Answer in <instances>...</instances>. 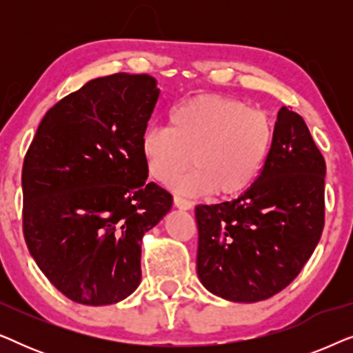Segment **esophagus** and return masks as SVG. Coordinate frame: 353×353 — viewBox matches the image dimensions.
Masks as SVG:
<instances>
[{"label":"esophagus","mask_w":353,"mask_h":353,"mask_svg":"<svg viewBox=\"0 0 353 353\" xmlns=\"http://www.w3.org/2000/svg\"><path fill=\"white\" fill-rule=\"evenodd\" d=\"M173 205H175L176 209H180V210H190L192 207L190 201L183 199V197H180V196L173 197Z\"/></svg>","instance_id":"esophagus-1"}]
</instances>
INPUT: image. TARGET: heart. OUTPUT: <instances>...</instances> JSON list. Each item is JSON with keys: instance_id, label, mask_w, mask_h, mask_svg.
Listing matches in <instances>:
<instances>
[{"instance_id": "b5f03b06", "label": "heart", "mask_w": 353, "mask_h": 353, "mask_svg": "<svg viewBox=\"0 0 353 353\" xmlns=\"http://www.w3.org/2000/svg\"><path fill=\"white\" fill-rule=\"evenodd\" d=\"M273 122L263 110L241 101L199 94L175 105L168 128L149 127L141 137L146 170L159 183H175L181 194L214 192L231 199L248 190L267 161L273 144Z\"/></svg>"}]
</instances>
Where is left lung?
Here are the masks:
<instances>
[{
  "label": "left lung",
  "mask_w": 353,
  "mask_h": 353,
  "mask_svg": "<svg viewBox=\"0 0 353 353\" xmlns=\"http://www.w3.org/2000/svg\"><path fill=\"white\" fill-rule=\"evenodd\" d=\"M325 176L303 119L281 108L257 180L238 199L196 207L202 286L225 301L252 303L291 284L321 238Z\"/></svg>",
  "instance_id": "8db88e82"
}]
</instances>
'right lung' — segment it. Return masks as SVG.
Segmentation results:
<instances>
[{"mask_svg":"<svg viewBox=\"0 0 353 353\" xmlns=\"http://www.w3.org/2000/svg\"><path fill=\"white\" fill-rule=\"evenodd\" d=\"M161 90L149 75L88 81L48 110L22 168L23 236L65 297L110 305L141 283L143 236L172 209L146 183L141 137Z\"/></svg>","mask_w":353,"mask_h":353,"instance_id":"obj_1","label":"right lung"}]
</instances>
